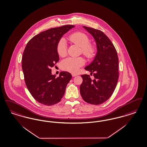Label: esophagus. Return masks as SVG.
I'll return each mask as SVG.
<instances>
[{"mask_svg": "<svg viewBox=\"0 0 147 147\" xmlns=\"http://www.w3.org/2000/svg\"><path fill=\"white\" fill-rule=\"evenodd\" d=\"M78 75V74H76V73H72V74H71V76H72L73 77L77 76Z\"/></svg>", "mask_w": 147, "mask_h": 147, "instance_id": "esophagus-1", "label": "esophagus"}]
</instances>
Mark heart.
I'll list each match as a JSON object with an SVG mask.
<instances>
[{
	"label": "heart",
	"instance_id": "heart-1",
	"mask_svg": "<svg viewBox=\"0 0 147 147\" xmlns=\"http://www.w3.org/2000/svg\"><path fill=\"white\" fill-rule=\"evenodd\" d=\"M69 41L82 48V54L88 59L91 58L94 53V46L89 44L88 36L82 32H76L69 36ZM57 51L59 56L63 57L67 54V44L64 39H61L57 45ZM85 64L84 59L79 57H67L61 63V67L63 70L76 72Z\"/></svg>",
	"mask_w": 147,
	"mask_h": 147
}]
</instances>
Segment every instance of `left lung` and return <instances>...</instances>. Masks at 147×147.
Returning <instances> with one entry per match:
<instances>
[{
	"label": "left lung",
	"instance_id": "8db88e82",
	"mask_svg": "<svg viewBox=\"0 0 147 147\" xmlns=\"http://www.w3.org/2000/svg\"><path fill=\"white\" fill-rule=\"evenodd\" d=\"M94 37L97 53L93 61L85 69L93 74L94 79L84 74L80 92L86 102L98 105L108 100L117 85L119 78V59L117 52L108 37L102 31L83 26Z\"/></svg>",
	"mask_w": 147,
	"mask_h": 147
}]
</instances>
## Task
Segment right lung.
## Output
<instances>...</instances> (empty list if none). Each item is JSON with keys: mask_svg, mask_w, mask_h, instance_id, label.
Here are the masks:
<instances>
[{"mask_svg": "<svg viewBox=\"0 0 147 147\" xmlns=\"http://www.w3.org/2000/svg\"><path fill=\"white\" fill-rule=\"evenodd\" d=\"M74 27L65 25L42 32L33 37L24 49L22 68L25 83L33 98L42 105L52 106L60 102L71 79L67 71L60 72L56 78L50 68L59 61V41Z\"/></svg>", "mask_w": 147, "mask_h": 147, "instance_id": "obj_1", "label": "right lung"}]
</instances>
